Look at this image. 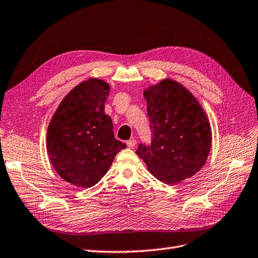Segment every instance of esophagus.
Listing matches in <instances>:
<instances>
[{"label":"esophagus","mask_w":258,"mask_h":258,"mask_svg":"<svg viewBox=\"0 0 258 258\" xmlns=\"http://www.w3.org/2000/svg\"><path fill=\"white\" fill-rule=\"evenodd\" d=\"M136 144H137L136 139H130V140L127 142V147L130 148V149H134V148L136 147Z\"/></svg>","instance_id":"1"}]
</instances>
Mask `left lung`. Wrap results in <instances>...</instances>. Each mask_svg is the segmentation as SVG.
Wrapping results in <instances>:
<instances>
[{
	"mask_svg": "<svg viewBox=\"0 0 258 258\" xmlns=\"http://www.w3.org/2000/svg\"><path fill=\"white\" fill-rule=\"evenodd\" d=\"M148 104L152 144H140L137 154L149 172L165 184H178L203 168L212 133L198 99L179 82L164 79L143 92Z\"/></svg>",
	"mask_w": 258,
	"mask_h": 258,
	"instance_id": "8db88e82",
	"label": "left lung"
}]
</instances>
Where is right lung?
Segmentation results:
<instances>
[{
  "instance_id": "right-lung-1",
  "label": "right lung",
  "mask_w": 258,
  "mask_h": 258,
  "mask_svg": "<svg viewBox=\"0 0 258 258\" xmlns=\"http://www.w3.org/2000/svg\"><path fill=\"white\" fill-rule=\"evenodd\" d=\"M110 86L90 78L69 92L54 111L47 131V152L59 176L89 188L107 173L125 144L116 140L111 118L105 114Z\"/></svg>"
}]
</instances>
